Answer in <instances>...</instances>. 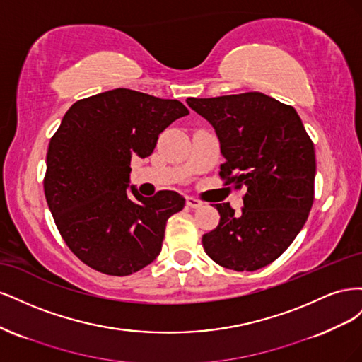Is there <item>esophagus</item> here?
<instances>
[{"label": "esophagus", "instance_id": "obj_1", "mask_svg": "<svg viewBox=\"0 0 362 362\" xmlns=\"http://www.w3.org/2000/svg\"><path fill=\"white\" fill-rule=\"evenodd\" d=\"M185 204H187V206H190V208H199V206H202V202L199 199L193 198V196H187V198H185Z\"/></svg>", "mask_w": 362, "mask_h": 362}]
</instances>
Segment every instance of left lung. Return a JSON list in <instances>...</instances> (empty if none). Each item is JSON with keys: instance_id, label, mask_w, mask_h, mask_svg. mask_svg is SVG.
I'll return each mask as SVG.
<instances>
[{"instance_id": "obj_1", "label": "left lung", "mask_w": 362, "mask_h": 362, "mask_svg": "<svg viewBox=\"0 0 362 362\" xmlns=\"http://www.w3.org/2000/svg\"><path fill=\"white\" fill-rule=\"evenodd\" d=\"M210 122L225 163L218 177L245 189L242 211L217 204L221 221L202 235L218 266L254 272L279 258L303 228L314 202L315 152L291 105L259 92L187 98Z\"/></svg>"}]
</instances>
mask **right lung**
I'll list each match as a JSON object with an SVG mask.
<instances>
[{
    "label": "right lung",
    "mask_w": 362,
    "mask_h": 362,
    "mask_svg": "<svg viewBox=\"0 0 362 362\" xmlns=\"http://www.w3.org/2000/svg\"><path fill=\"white\" fill-rule=\"evenodd\" d=\"M189 110L131 89L76 101L49 140L43 190L54 222L72 254L112 276L133 275L154 261L168 218L185 199L172 190L151 198L128 180L131 158H146L158 136Z\"/></svg>",
    "instance_id": "obj_1"
}]
</instances>
